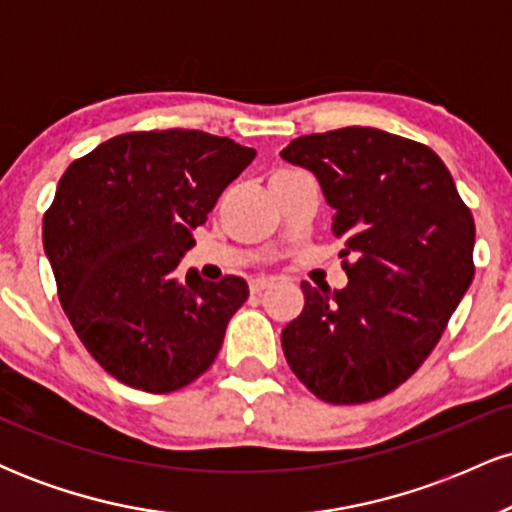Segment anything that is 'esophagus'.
Returning <instances> with one entry per match:
<instances>
[{"label":"esophagus","instance_id":"34e87169","mask_svg":"<svg viewBox=\"0 0 512 512\" xmlns=\"http://www.w3.org/2000/svg\"><path fill=\"white\" fill-rule=\"evenodd\" d=\"M264 289H269V279H252L250 281V291L252 293H262Z\"/></svg>","mask_w":512,"mask_h":512}]
</instances>
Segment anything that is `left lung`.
<instances>
[{"label":"left lung","instance_id":"1","mask_svg":"<svg viewBox=\"0 0 512 512\" xmlns=\"http://www.w3.org/2000/svg\"><path fill=\"white\" fill-rule=\"evenodd\" d=\"M315 175L354 262L339 291L303 281L281 332L298 380L330 404L399 387L426 361L474 279V219L431 149L373 127L305 134L281 151Z\"/></svg>","mask_w":512,"mask_h":512}]
</instances>
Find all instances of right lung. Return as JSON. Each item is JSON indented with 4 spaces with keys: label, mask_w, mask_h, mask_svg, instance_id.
Instances as JSON below:
<instances>
[{
    "label": "right lung",
    "mask_w": 512,
    "mask_h": 512,
    "mask_svg": "<svg viewBox=\"0 0 512 512\" xmlns=\"http://www.w3.org/2000/svg\"><path fill=\"white\" fill-rule=\"evenodd\" d=\"M257 151L197 129L129 132L64 170L43 245L64 313L105 373L134 390L190 385L248 301L240 276L178 264L216 199Z\"/></svg>",
    "instance_id": "add662e5"
}]
</instances>
